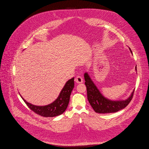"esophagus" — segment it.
<instances>
[{
  "mask_svg": "<svg viewBox=\"0 0 149 149\" xmlns=\"http://www.w3.org/2000/svg\"><path fill=\"white\" fill-rule=\"evenodd\" d=\"M75 81L76 83H82L83 81V78L80 76V75H78L77 76L76 78H75Z\"/></svg>",
  "mask_w": 149,
  "mask_h": 149,
  "instance_id": "esophagus-1",
  "label": "esophagus"
}]
</instances>
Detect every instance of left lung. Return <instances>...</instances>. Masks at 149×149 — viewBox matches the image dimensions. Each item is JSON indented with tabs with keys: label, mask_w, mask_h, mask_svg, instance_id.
<instances>
[{
	"label": "left lung",
	"mask_w": 149,
	"mask_h": 149,
	"mask_svg": "<svg viewBox=\"0 0 149 149\" xmlns=\"http://www.w3.org/2000/svg\"><path fill=\"white\" fill-rule=\"evenodd\" d=\"M130 51L132 53L131 49ZM136 70H137L136 66ZM84 79L85 84L86 86L88 100L94 111L97 113H108L117 112L127 107L132 99L135 90L131 93L129 98L125 100L113 101L108 99L103 96L99 92L97 86L93 83L88 72L84 74Z\"/></svg>",
	"instance_id": "1"
}]
</instances>
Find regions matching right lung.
Instances as JSON below:
<instances>
[{
    "label": "right lung",
    "mask_w": 149,
    "mask_h": 149,
    "mask_svg": "<svg viewBox=\"0 0 149 149\" xmlns=\"http://www.w3.org/2000/svg\"><path fill=\"white\" fill-rule=\"evenodd\" d=\"M74 78L69 80L53 103L45 106H37L26 102L21 97L27 106L35 113L45 117H53L63 113L69 103L71 92L74 87Z\"/></svg>",
    "instance_id": "obj_1"
}]
</instances>
